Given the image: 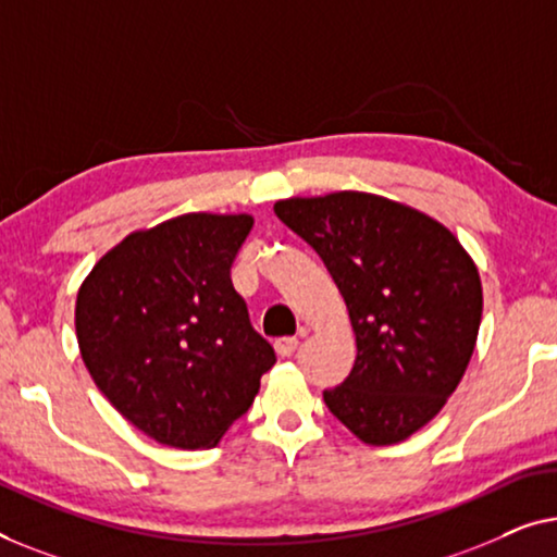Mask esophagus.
<instances>
[{
    "label": "esophagus",
    "mask_w": 557,
    "mask_h": 557,
    "mask_svg": "<svg viewBox=\"0 0 557 557\" xmlns=\"http://www.w3.org/2000/svg\"><path fill=\"white\" fill-rule=\"evenodd\" d=\"M297 346H300V341L297 338H277L275 341V350L280 358H289L297 350Z\"/></svg>",
    "instance_id": "34e87169"
}]
</instances>
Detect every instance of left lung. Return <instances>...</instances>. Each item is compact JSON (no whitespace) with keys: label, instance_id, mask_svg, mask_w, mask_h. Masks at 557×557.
Instances as JSON below:
<instances>
[{"label":"left lung","instance_id":"8db88e82","mask_svg":"<svg viewBox=\"0 0 557 557\" xmlns=\"http://www.w3.org/2000/svg\"><path fill=\"white\" fill-rule=\"evenodd\" d=\"M275 214L320 255L348 305L354 371L323 391L360 442L398 444L459 386L482 320L472 257L436 219L363 191L295 197Z\"/></svg>","mask_w":557,"mask_h":557}]
</instances>
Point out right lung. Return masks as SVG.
<instances>
[{"label":"right lung","instance_id":"1","mask_svg":"<svg viewBox=\"0 0 557 557\" xmlns=\"http://www.w3.org/2000/svg\"><path fill=\"white\" fill-rule=\"evenodd\" d=\"M252 224L249 214L199 211L133 232L77 289L85 368L159 444L216 446L275 366L230 277Z\"/></svg>","mask_w":557,"mask_h":557}]
</instances>
